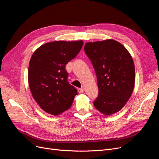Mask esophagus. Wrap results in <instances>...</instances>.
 I'll use <instances>...</instances> for the list:
<instances>
[{
    "label": "esophagus",
    "mask_w": 159,
    "mask_h": 159,
    "mask_svg": "<svg viewBox=\"0 0 159 159\" xmlns=\"http://www.w3.org/2000/svg\"><path fill=\"white\" fill-rule=\"evenodd\" d=\"M78 91H79V93H84L85 89L84 88H80V89H78Z\"/></svg>",
    "instance_id": "1"
}]
</instances>
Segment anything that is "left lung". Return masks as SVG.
I'll return each instance as SVG.
<instances>
[{
  "label": "left lung",
  "mask_w": 159,
  "mask_h": 159,
  "mask_svg": "<svg viewBox=\"0 0 159 159\" xmlns=\"http://www.w3.org/2000/svg\"><path fill=\"white\" fill-rule=\"evenodd\" d=\"M84 51L97 75L99 95L93 102L95 109L105 115L117 113L134 89L135 70L131 54L113 39L87 42Z\"/></svg>",
  "instance_id": "left-lung-1"
}]
</instances>
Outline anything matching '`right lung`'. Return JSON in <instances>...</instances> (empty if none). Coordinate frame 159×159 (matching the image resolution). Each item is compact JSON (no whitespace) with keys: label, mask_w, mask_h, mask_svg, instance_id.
<instances>
[{"label":"right lung","mask_w":159,"mask_h":159,"mask_svg":"<svg viewBox=\"0 0 159 159\" xmlns=\"http://www.w3.org/2000/svg\"><path fill=\"white\" fill-rule=\"evenodd\" d=\"M84 42L54 41L33 53L28 67V85L33 98L45 112L58 115L70 108L77 90L68 81L66 65L78 55Z\"/></svg>","instance_id":"add662e5"}]
</instances>
